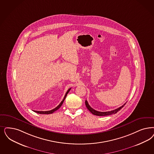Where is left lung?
I'll return each instance as SVG.
<instances>
[{"label": "left lung", "instance_id": "1", "mask_svg": "<svg viewBox=\"0 0 154 154\" xmlns=\"http://www.w3.org/2000/svg\"><path fill=\"white\" fill-rule=\"evenodd\" d=\"M126 103V102L124 105H123L122 106L119 107V108L116 109H115V110H112V111H110V112H101L97 111L96 110L93 109V108H91V107H90V105H89L88 101H86V100L85 101V105L86 106L87 109H88L93 114L96 115V116H109V115H112V114H116L118 111H119V110L122 109V107L125 105Z\"/></svg>", "mask_w": 154, "mask_h": 154}]
</instances>
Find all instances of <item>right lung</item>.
<instances>
[{"instance_id": "right-lung-1", "label": "right lung", "mask_w": 154, "mask_h": 154, "mask_svg": "<svg viewBox=\"0 0 154 154\" xmlns=\"http://www.w3.org/2000/svg\"><path fill=\"white\" fill-rule=\"evenodd\" d=\"M70 89H71V88L69 89L68 90V91H66V93L65 95L64 96L63 100L61 102V103H60L58 105V106H57L56 108L53 109L51 110H49V111H45V112H43V111H35V110H33V112H36L38 113V114H52L53 112H54L55 111H56L57 110H58V109H59V108L61 106V105H63V102H64V100H65V99L66 97L67 96L68 93H69V91L70 90Z\"/></svg>"}]
</instances>
